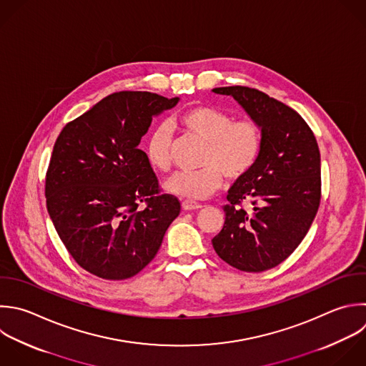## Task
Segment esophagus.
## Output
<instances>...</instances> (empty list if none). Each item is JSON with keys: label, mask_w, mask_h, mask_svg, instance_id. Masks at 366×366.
Returning a JSON list of instances; mask_svg holds the SVG:
<instances>
[{"label": "esophagus", "mask_w": 366, "mask_h": 366, "mask_svg": "<svg viewBox=\"0 0 366 366\" xmlns=\"http://www.w3.org/2000/svg\"><path fill=\"white\" fill-rule=\"evenodd\" d=\"M182 207H183V210H186V212H192V210H200V209H202V204L194 203V202H192V200H184V202L182 203Z\"/></svg>", "instance_id": "esophagus-1"}]
</instances>
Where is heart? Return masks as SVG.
<instances>
[{"mask_svg": "<svg viewBox=\"0 0 366 366\" xmlns=\"http://www.w3.org/2000/svg\"><path fill=\"white\" fill-rule=\"evenodd\" d=\"M180 129L206 144L199 172H182L164 183V189L183 199L203 200L214 194L223 177L237 182L256 166L262 152V129L252 117L234 120L233 114L209 104L194 106L177 116ZM172 132L157 124L149 133L144 153L157 172L172 167Z\"/></svg>", "mask_w": 366, "mask_h": 366, "instance_id": "obj_1", "label": "heart"}]
</instances>
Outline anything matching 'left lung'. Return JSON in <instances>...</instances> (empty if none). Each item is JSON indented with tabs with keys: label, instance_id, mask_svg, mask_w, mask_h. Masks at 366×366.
<instances>
[{
	"label": "left lung",
	"instance_id": "obj_1",
	"mask_svg": "<svg viewBox=\"0 0 366 366\" xmlns=\"http://www.w3.org/2000/svg\"><path fill=\"white\" fill-rule=\"evenodd\" d=\"M232 96L262 129L256 166L227 193L224 224L212 243L230 266L263 272L289 257L306 236L320 203V154L306 122L289 106L242 86L213 89ZM243 202H249L247 208Z\"/></svg>",
	"mask_w": 366,
	"mask_h": 366
}]
</instances>
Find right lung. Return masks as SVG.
Listing matches in <instances>:
<instances>
[{"label": "right lung", "instance_id": "add662e5", "mask_svg": "<svg viewBox=\"0 0 366 366\" xmlns=\"http://www.w3.org/2000/svg\"><path fill=\"white\" fill-rule=\"evenodd\" d=\"M177 103L149 92L113 93L57 137L46 176L47 210L73 259L102 279L143 270L180 213V202L162 194L139 149L153 117Z\"/></svg>", "mask_w": 366, "mask_h": 366}]
</instances>
